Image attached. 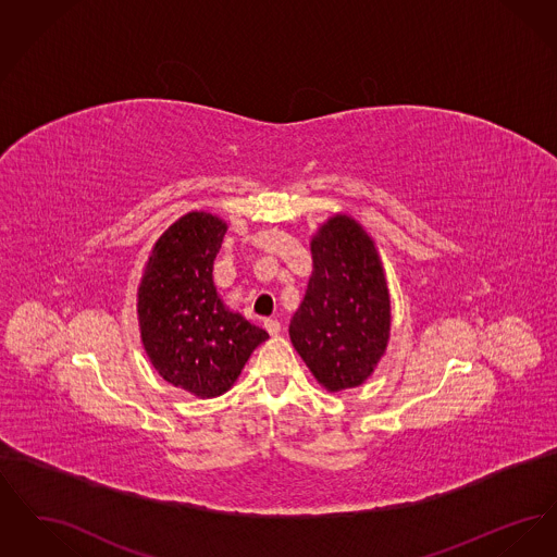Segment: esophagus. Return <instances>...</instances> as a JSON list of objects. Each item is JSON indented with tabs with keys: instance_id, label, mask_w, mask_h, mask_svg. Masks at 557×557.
Listing matches in <instances>:
<instances>
[{
	"instance_id": "34e87169",
	"label": "esophagus",
	"mask_w": 557,
	"mask_h": 557,
	"mask_svg": "<svg viewBox=\"0 0 557 557\" xmlns=\"http://www.w3.org/2000/svg\"><path fill=\"white\" fill-rule=\"evenodd\" d=\"M265 330L271 336H277L282 332V325L277 319H265Z\"/></svg>"
}]
</instances>
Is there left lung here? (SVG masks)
I'll return each instance as SVG.
<instances>
[{"instance_id": "obj_1", "label": "left lung", "mask_w": 557, "mask_h": 557, "mask_svg": "<svg viewBox=\"0 0 557 557\" xmlns=\"http://www.w3.org/2000/svg\"><path fill=\"white\" fill-rule=\"evenodd\" d=\"M313 273L290 319V341L327 393L361 386L391 341V294L377 246L336 212L311 238Z\"/></svg>"}]
</instances>
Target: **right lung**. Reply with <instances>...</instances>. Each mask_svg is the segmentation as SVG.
I'll list each match as a JSON object with an SVG mask.
<instances>
[{
    "instance_id": "obj_1",
    "label": "right lung",
    "mask_w": 557,
    "mask_h": 557,
    "mask_svg": "<svg viewBox=\"0 0 557 557\" xmlns=\"http://www.w3.org/2000/svg\"><path fill=\"white\" fill-rule=\"evenodd\" d=\"M225 232L212 212L180 216L152 246L137 286L139 336L152 368L198 398L225 395L269 338L230 311L212 282Z\"/></svg>"
}]
</instances>
